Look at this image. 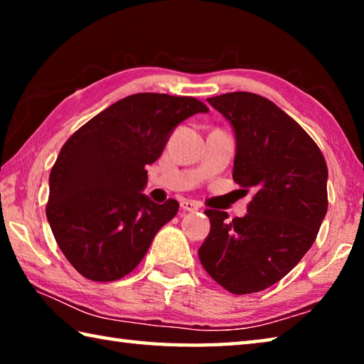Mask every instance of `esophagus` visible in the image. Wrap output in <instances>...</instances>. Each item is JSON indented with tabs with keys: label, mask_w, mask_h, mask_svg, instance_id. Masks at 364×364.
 <instances>
[{
	"label": "esophagus",
	"mask_w": 364,
	"mask_h": 364,
	"mask_svg": "<svg viewBox=\"0 0 364 364\" xmlns=\"http://www.w3.org/2000/svg\"><path fill=\"white\" fill-rule=\"evenodd\" d=\"M180 205H181V208L184 212H196V210H199V204H197V202H194V200H188V199H184V200H181L180 202Z\"/></svg>",
	"instance_id": "esophagus-1"
}]
</instances>
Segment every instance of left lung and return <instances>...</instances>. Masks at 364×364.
I'll use <instances>...</instances> for the list:
<instances>
[{
	"label": "left lung",
	"instance_id": "obj_1",
	"mask_svg": "<svg viewBox=\"0 0 364 364\" xmlns=\"http://www.w3.org/2000/svg\"><path fill=\"white\" fill-rule=\"evenodd\" d=\"M207 101L236 138L232 180L255 194L241 218L205 210L210 232L199 258L231 294L260 292L315 242L328 212V165L304 128L267 97L236 91Z\"/></svg>",
	"mask_w": 364,
	"mask_h": 364
}]
</instances>
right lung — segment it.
I'll use <instances>...</instances> for the list:
<instances>
[{
	"label": "right lung",
	"mask_w": 364,
	"mask_h": 364,
	"mask_svg": "<svg viewBox=\"0 0 364 364\" xmlns=\"http://www.w3.org/2000/svg\"><path fill=\"white\" fill-rule=\"evenodd\" d=\"M208 109L196 97H123L67 139L49 173L46 217L59 249L80 274L109 282L132 273L180 204L143 194L147 165L175 128Z\"/></svg>",
	"instance_id": "1"
}]
</instances>
